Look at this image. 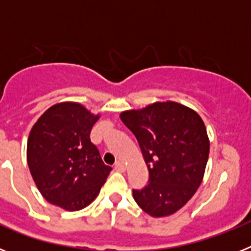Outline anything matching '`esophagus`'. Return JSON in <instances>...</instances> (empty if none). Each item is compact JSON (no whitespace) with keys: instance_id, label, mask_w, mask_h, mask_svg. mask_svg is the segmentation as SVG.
Wrapping results in <instances>:
<instances>
[{"instance_id":"34e87169","label":"esophagus","mask_w":251,"mask_h":251,"mask_svg":"<svg viewBox=\"0 0 251 251\" xmlns=\"http://www.w3.org/2000/svg\"><path fill=\"white\" fill-rule=\"evenodd\" d=\"M115 170L118 171V172H124V171H126V166H124L123 162H117V163H115Z\"/></svg>"}]
</instances>
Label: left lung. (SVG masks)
Here are the masks:
<instances>
[{
    "instance_id": "1",
    "label": "left lung",
    "mask_w": 251,
    "mask_h": 251,
    "mask_svg": "<svg viewBox=\"0 0 251 251\" xmlns=\"http://www.w3.org/2000/svg\"><path fill=\"white\" fill-rule=\"evenodd\" d=\"M121 119L136 136L150 171V183L133 190L134 200L153 217L175 214L202 182L210 151L203 121L176 101L126 110Z\"/></svg>"
}]
</instances>
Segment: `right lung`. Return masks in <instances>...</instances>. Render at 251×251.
<instances>
[{
    "mask_svg": "<svg viewBox=\"0 0 251 251\" xmlns=\"http://www.w3.org/2000/svg\"><path fill=\"white\" fill-rule=\"evenodd\" d=\"M99 114L74 101L50 106L31 129L27 165L39 191L52 205L77 211L92 203L112 171L90 130Z\"/></svg>",
    "mask_w": 251,
    "mask_h": 251,
    "instance_id": "right-lung-1",
    "label": "right lung"
}]
</instances>
